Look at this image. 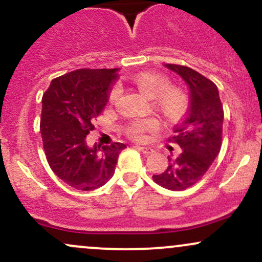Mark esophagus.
<instances>
[{
	"label": "esophagus",
	"instance_id": "34e87169",
	"mask_svg": "<svg viewBox=\"0 0 262 262\" xmlns=\"http://www.w3.org/2000/svg\"><path fill=\"white\" fill-rule=\"evenodd\" d=\"M138 148H139V150L141 152H143V154H151L152 151H154V150H152L151 148H148V146H138Z\"/></svg>",
	"mask_w": 262,
	"mask_h": 262
}]
</instances>
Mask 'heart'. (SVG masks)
Segmentation results:
<instances>
[{"instance_id": "1", "label": "heart", "mask_w": 262, "mask_h": 262, "mask_svg": "<svg viewBox=\"0 0 262 262\" xmlns=\"http://www.w3.org/2000/svg\"><path fill=\"white\" fill-rule=\"evenodd\" d=\"M133 82L148 97L154 98L159 96V104L167 117L173 118L182 112L183 106H185L183 96L176 90L169 89L170 82L165 76L152 73H139L133 76ZM117 95H118V90H112L110 96L111 100H114ZM158 127L159 123L155 118L146 117V118L133 119L127 123L124 130L132 139L144 140L148 132L155 130Z\"/></svg>"}]
</instances>
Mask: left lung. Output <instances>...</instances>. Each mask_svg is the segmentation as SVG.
<instances>
[{
	"label": "left lung",
	"instance_id": "left-lung-1",
	"mask_svg": "<svg viewBox=\"0 0 262 262\" xmlns=\"http://www.w3.org/2000/svg\"><path fill=\"white\" fill-rule=\"evenodd\" d=\"M182 77L189 89L187 116L173 127V137L182 151L176 158L167 156L169 165L152 180L171 191H183L202 179L221 151L224 112L217 86L193 69L166 64Z\"/></svg>",
	"mask_w": 262,
	"mask_h": 262
}]
</instances>
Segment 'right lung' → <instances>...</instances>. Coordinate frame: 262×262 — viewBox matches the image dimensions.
I'll return each instance as SVG.
<instances>
[{
  "mask_svg": "<svg viewBox=\"0 0 262 262\" xmlns=\"http://www.w3.org/2000/svg\"><path fill=\"white\" fill-rule=\"evenodd\" d=\"M119 69H79L56 77L41 98L40 133L47 160L60 180L92 191L112 179L125 144L89 146L86 135L103 111Z\"/></svg>",
  "mask_w": 262,
  "mask_h": 262,
  "instance_id": "add662e5",
  "label": "right lung"
}]
</instances>
